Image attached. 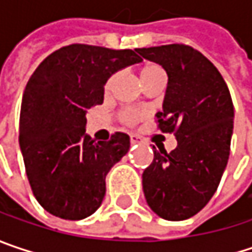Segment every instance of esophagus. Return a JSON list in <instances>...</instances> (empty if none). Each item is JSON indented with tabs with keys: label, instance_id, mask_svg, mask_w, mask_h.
<instances>
[{
	"label": "esophagus",
	"instance_id": "34e87169",
	"mask_svg": "<svg viewBox=\"0 0 252 252\" xmlns=\"http://www.w3.org/2000/svg\"><path fill=\"white\" fill-rule=\"evenodd\" d=\"M140 136H137V135H130V143L132 145H135V143H140Z\"/></svg>",
	"mask_w": 252,
	"mask_h": 252
}]
</instances>
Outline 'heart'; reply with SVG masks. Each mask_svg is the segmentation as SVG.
<instances>
[{
    "label": "heart",
    "mask_w": 252,
    "mask_h": 252,
    "mask_svg": "<svg viewBox=\"0 0 252 252\" xmlns=\"http://www.w3.org/2000/svg\"><path fill=\"white\" fill-rule=\"evenodd\" d=\"M159 73H163V70L158 65V64H145L142 68H140V80L142 83H146V81L149 80V79H152L153 76H156V74H159ZM116 80V74H113V76H110L109 77V80L106 81V90H110V87L113 86V83ZM140 116V113L137 112V110H127V112H125L123 113V120L126 122V123H135L136 120L139 119Z\"/></svg>",
    "instance_id": "b5f03b06"
}]
</instances>
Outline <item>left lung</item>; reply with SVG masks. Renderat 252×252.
<instances>
[{"mask_svg":"<svg viewBox=\"0 0 252 252\" xmlns=\"http://www.w3.org/2000/svg\"><path fill=\"white\" fill-rule=\"evenodd\" d=\"M168 74L163 110L156 113L163 133L178 146H153L152 163L142 184L148 205L168 221H184L209 202L220 185L234 129V106L218 68L198 50L184 44L137 48Z\"/></svg>","mask_w":252,"mask_h":252,"instance_id":"1","label":"left lung"}]
</instances>
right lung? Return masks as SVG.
Segmentation results:
<instances>
[{
  "instance_id": "right-lung-1",
  "label": "right lung",
  "mask_w": 252,
  "mask_h": 252,
  "mask_svg": "<svg viewBox=\"0 0 252 252\" xmlns=\"http://www.w3.org/2000/svg\"><path fill=\"white\" fill-rule=\"evenodd\" d=\"M137 50L71 44L51 53L30 77L20 113V148L32 193L54 217L77 221L101 205L106 175L130 148L86 133V113L103 103L112 74L140 63Z\"/></svg>"
}]
</instances>
